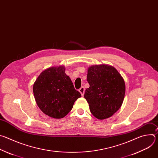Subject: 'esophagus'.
Returning <instances> with one entry per match:
<instances>
[{"mask_svg": "<svg viewBox=\"0 0 158 158\" xmlns=\"http://www.w3.org/2000/svg\"><path fill=\"white\" fill-rule=\"evenodd\" d=\"M79 93L81 94V95L83 96L84 94V92H85V88L84 87H81L79 89Z\"/></svg>", "mask_w": 158, "mask_h": 158, "instance_id": "34e87169", "label": "esophagus"}]
</instances>
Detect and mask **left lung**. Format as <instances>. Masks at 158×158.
Returning a JSON list of instances; mask_svg holds the SVG:
<instances>
[{
    "mask_svg": "<svg viewBox=\"0 0 158 158\" xmlns=\"http://www.w3.org/2000/svg\"><path fill=\"white\" fill-rule=\"evenodd\" d=\"M84 98L92 114L99 119L110 118L121 107L126 86L123 78L114 67L106 64L94 65L87 70Z\"/></svg>",
    "mask_w": 158,
    "mask_h": 158,
    "instance_id": "left-lung-1",
    "label": "left lung"
}]
</instances>
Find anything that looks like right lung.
<instances>
[{
	"label": "right lung",
	"instance_id": "right-lung-1",
	"mask_svg": "<svg viewBox=\"0 0 158 158\" xmlns=\"http://www.w3.org/2000/svg\"><path fill=\"white\" fill-rule=\"evenodd\" d=\"M36 103L45 114L55 119L65 117L74 102L81 97L75 89L64 66L51 67L42 71L33 85Z\"/></svg>",
	"mask_w": 158,
	"mask_h": 158
}]
</instances>
